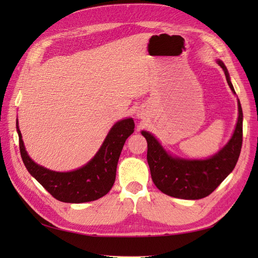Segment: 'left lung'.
Returning a JSON list of instances; mask_svg holds the SVG:
<instances>
[{
  "label": "left lung",
  "instance_id": "obj_1",
  "mask_svg": "<svg viewBox=\"0 0 258 258\" xmlns=\"http://www.w3.org/2000/svg\"><path fill=\"white\" fill-rule=\"evenodd\" d=\"M224 70L226 81L235 93L227 69L217 61ZM147 141V163L152 179L164 194L184 200H200L212 194L231 173L242 150L243 111L238 101V119L236 128L227 145L208 160L187 161L169 156L161 144L149 132H142Z\"/></svg>",
  "mask_w": 258,
  "mask_h": 258
}]
</instances>
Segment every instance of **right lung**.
Wrapping results in <instances>:
<instances>
[{"label": "right lung", "mask_w": 258, "mask_h": 258, "mask_svg": "<svg viewBox=\"0 0 258 258\" xmlns=\"http://www.w3.org/2000/svg\"><path fill=\"white\" fill-rule=\"evenodd\" d=\"M134 120L115 124L97 154L82 168L58 173L37 165L27 155L18 126L20 153L27 171L54 199L64 203H85L106 195L115 182L117 162L126 139L134 132Z\"/></svg>", "instance_id": "1"}]
</instances>
